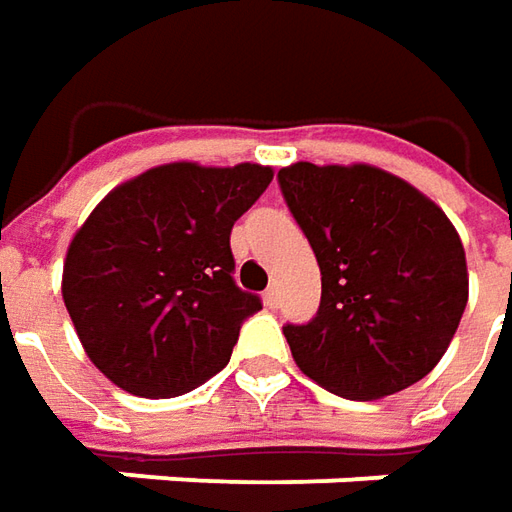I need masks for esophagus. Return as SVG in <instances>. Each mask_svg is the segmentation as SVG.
<instances>
[{
  "label": "esophagus",
  "instance_id": "1",
  "mask_svg": "<svg viewBox=\"0 0 512 512\" xmlns=\"http://www.w3.org/2000/svg\"><path fill=\"white\" fill-rule=\"evenodd\" d=\"M263 303H266L269 309H277V303H280V291H277V286H269V289L263 291Z\"/></svg>",
  "mask_w": 512,
  "mask_h": 512
}]
</instances>
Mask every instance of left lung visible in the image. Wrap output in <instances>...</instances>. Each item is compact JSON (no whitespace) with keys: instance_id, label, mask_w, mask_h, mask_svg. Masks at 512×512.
Masks as SVG:
<instances>
[{"instance_id":"left-lung-1","label":"left lung","mask_w":512,"mask_h":512,"mask_svg":"<svg viewBox=\"0 0 512 512\" xmlns=\"http://www.w3.org/2000/svg\"><path fill=\"white\" fill-rule=\"evenodd\" d=\"M277 178L323 274L317 317L283 328L297 368L348 399L391 397L431 374L467 306L448 215L371 164L297 161Z\"/></svg>"}]
</instances>
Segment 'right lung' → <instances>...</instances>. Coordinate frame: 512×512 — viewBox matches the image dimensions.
<instances>
[{
  "label": "right lung",
  "instance_id": "right-lung-1",
  "mask_svg": "<svg viewBox=\"0 0 512 512\" xmlns=\"http://www.w3.org/2000/svg\"><path fill=\"white\" fill-rule=\"evenodd\" d=\"M263 164L172 161L107 192L67 246L62 297L90 362L169 399L215 377L260 300L235 286L232 226L272 184Z\"/></svg>",
  "mask_w": 512,
  "mask_h": 512
}]
</instances>
